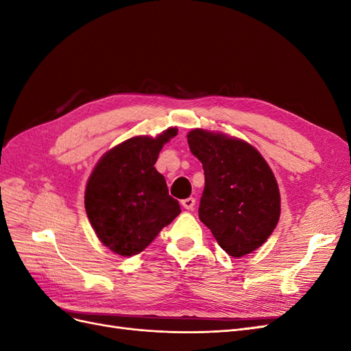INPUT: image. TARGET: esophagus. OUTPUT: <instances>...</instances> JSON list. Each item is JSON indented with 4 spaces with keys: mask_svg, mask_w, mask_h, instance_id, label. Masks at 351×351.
Here are the masks:
<instances>
[{
    "mask_svg": "<svg viewBox=\"0 0 351 351\" xmlns=\"http://www.w3.org/2000/svg\"><path fill=\"white\" fill-rule=\"evenodd\" d=\"M195 204H196V199H195V197H187V199H183V200H182L183 208H184V209H189V210H193Z\"/></svg>",
    "mask_w": 351,
    "mask_h": 351,
    "instance_id": "1",
    "label": "esophagus"
}]
</instances>
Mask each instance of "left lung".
Returning <instances> with one entry per match:
<instances>
[{"label":"left lung","mask_w":351,"mask_h":351,"mask_svg":"<svg viewBox=\"0 0 351 351\" xmlns=\"http://www.w3.org/2000/svg\"><path fill=\"white\" fill-rule=\"evenodd\" d=\"M190 151L202 162L205 189L199 218L230 256L261 247L280 219V190L254 147L221 133L192 130Z\"/></svg>","instance_id":"left-lung-1"}]
</instances>
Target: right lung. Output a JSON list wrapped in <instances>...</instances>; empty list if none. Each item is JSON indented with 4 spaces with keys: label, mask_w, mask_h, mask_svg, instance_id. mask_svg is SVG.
I'll return each mask as SVG.
<instances>
[{
    "label": "right lung",
    "mask_w": 351,
    "mask_h": 351,
    "mask_svg": "<svg viewBox=\"0 0 351 351\" xmlns=\"http://www.w3.org/2000/svg\"><path fill=\"white\" fill-rule=\"evenodd\" d=\"M137 136L115 146L95 167L84 192V208L98 239L121 256L141 253L182 209L154 167L173 136Z\"/></svg>",
    "instance_id": "1"
}]
</instances>
